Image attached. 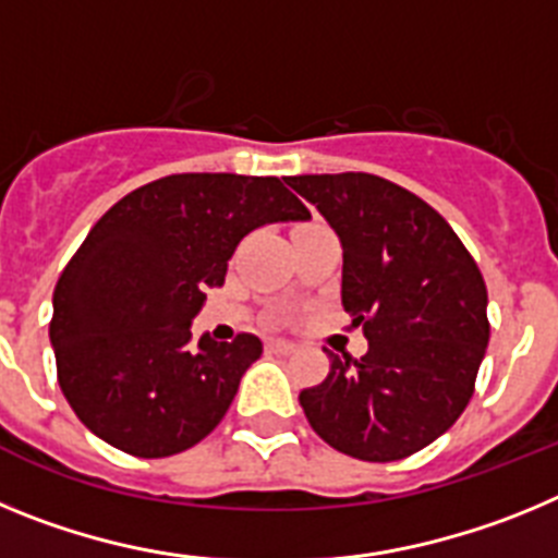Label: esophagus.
<instances>
[{
  "mask_svg": "<svg viewBox=\"0 0 558 558\" xmlns=\"http://www.w3.org/2000/svg\"><path fill=\"white\" fill-rule=\"evenodd\" d=\"M268 349L276 354H290L295 352V343H290V340H282V338H274L268 340Z\"/></svg>",
  "mask_w": 558,
  "mask_h": 558,
  "instance_id": "obj_1",
  "label": "esophagus"
}]
</instances>
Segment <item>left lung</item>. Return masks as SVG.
I'll return each instance as SVG.
<instances>
[{
	"label": "left lung",
	"instance_id": "obj_1",
	"mask_svg": "<svg viewBox=\"0 0 558 558\" xmlns=\"http://www.w3.org/2000/svg\"><path fill=\"white\" fill-rule=\"evenodd\" d=\"M343 248L340 304L363 327L360 360L329 352L299 402L313 430L360 461H399L456 425L489 343L486 284L441 215L372 175H290Z\"/></svg>",
	"mask_w": 558,
	"mask_h": 558
}]
</instances>
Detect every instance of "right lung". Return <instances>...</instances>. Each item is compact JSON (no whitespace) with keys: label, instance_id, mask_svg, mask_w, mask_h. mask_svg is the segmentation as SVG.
<instances>
[{"label":"right lung","instance_id":"1","mask_svg":"<svg viewBox=\"0 0 558 558\" xmlns=\"http://www.w3.org/2000/svg\"><path fill=\"white\" fill-rule=\"evenodd\" d=\"M307 218L279 179L234 172L167 175L113 204L52 293L58 383L83 425L140 458L175 456L209 436L263 340L195 343L192 318L206 290L226 282L245 234Z\"/></svg>","mask_w":558,"mask_h":558}]
</instances>
